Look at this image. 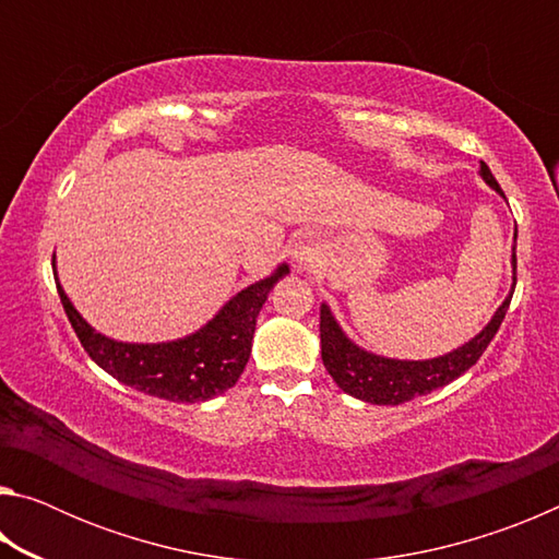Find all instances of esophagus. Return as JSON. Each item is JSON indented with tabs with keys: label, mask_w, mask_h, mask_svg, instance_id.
<instances>
[{
	"label": "esophagus",
	"mask_w": 559,
	"mask_h": 559,
	"mask_svg": "<svg viewBox=\"0 0 559 559\" xmlns=\"http://www.w3.org/2000/svg\"><path fill=\"white\" fill-rule=\"evenodd\" d=\"M320 259V243L313 234H302L293 243V261L298 269H310Z\"/></svg>",
	"instance_id": "esophagus-1"
}]
</instances>
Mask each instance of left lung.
I'll return each mask as SVG.
<instances>
[{
	"mask_svg": "<svg viewBox=\"0 0 559 559\" xmlns=\"http://www.w3.org/2000/svg\"><path fill=\"white\" fill-rule=\"evenodd\" d=\"M480 177H484L486 185L493 187L498 194H503V189L498 187L496 177L490 175L486 163H480ZM510 263H513V288H510L503 306H500L496 310V316L490 318V323L480 330L476 337L468 340L466 345L433 359H392L367 353V349L355 345L353 340L343 333V328L337 325L335 316L330 313V308L323 302V306H320V355H323L325 370L333 377L340 390L355 396V400L390 406L404 404L414 400V396L429 394L433 390H439V386L453 382L456 377H461L478 362L480 355H484L486 347L490 345V340L496 337L500 323H503L510 298H513L515 290V246L513 261Z\"/></svg>",
	"mask_w": 559,
	"mask_h": 559,
	"instance_id": "left-lung-1",
	"label": "left lung"
}]
</instances>
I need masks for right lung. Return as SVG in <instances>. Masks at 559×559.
<instances>
[{"mask_svg": "<svg viewBox=\"0 0 559 559\" xmlns=\"http://www.w3.org/2000/svg\"><path fill=\"white\" fill-rule=\"evenodd\" d=\"M288 263L236 293L210 323L169 343H120L93 330L56 283L71 328L93 362L118 382L169 402H206L239 380L251 355L257 318L271 288L286 276ZM59 281V278H56Z\"/></svg>", "mask_w": 559, "mask_h": 559, "instance_id": "1", "label": "right lung"}]
</instances>
